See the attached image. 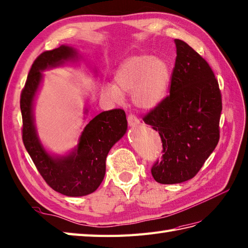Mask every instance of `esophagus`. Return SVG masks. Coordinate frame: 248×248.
I'll return each mask as SVG.
<instances>
[{"mask_svg": "<svg viewBox=\"0 0 248 248\" xmlns=\"http://www.w3.org/2000/svg\"><path fill=\"white\" fill-rule=\"evenodd\" d=\"M128 124H129L130 126H132V128H133V126L140 125V119H138L136 116H134V115L131 114V115H129V116H128Z\"/></svg>", "mask_w": 248, "mask_h": 248, "instance_id": "obj_1", "label": "esophagus"}]
</instances>
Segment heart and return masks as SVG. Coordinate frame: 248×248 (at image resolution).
<instances>
[{
  "mask_svg": "<svg viewBox=\"0 0 248 248\" xmlns=\"http://www.w3.org/2000/svg\"><path fill=\"white\" fill-rule=\"evenodd\" d=\"M171 71L165 60L150 55L133 56L124 61L115 74V83L102 86V93L116 105L124 102V94L141 110H152L168 94Z\"/></svg>",
  "mask_w": 248,
  "mask_h": 248,
  "instance_id": "obj_1",
  "label": "heart"
}]
</instances>
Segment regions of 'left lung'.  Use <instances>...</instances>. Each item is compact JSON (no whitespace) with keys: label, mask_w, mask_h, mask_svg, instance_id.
Here are the masks:
<instances>
[{"label":"left lung","mask_w":248,"mask_h":248,"mask_svg":"<svg viewBox=\"0 0 248 248\" xmlns=\"http://www.w3.org/2000/svg\"><path fill=\"white\" fill-rule=\"evenodd\" d=\"M176 59L170 95L143 122L158 132L163 158L151 169L159 184H180L195 176L220 138L222 98L211 67L197 51L175 39Z\"/></svg>","instance_id":"left-lung-1"}]
</instances>
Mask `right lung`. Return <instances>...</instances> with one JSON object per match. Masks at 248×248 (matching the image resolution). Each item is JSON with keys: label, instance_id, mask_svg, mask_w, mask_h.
Instances as JSON below:
<instances>
[{"label": "right lung", "instance_id": "add662e5", "mask_svg": "<svg viewBox=\"0 0 248 248\" xmlns=\"http://www.w3.org/2000/svg\"><path fill=\"white\" fill-rule=\"evenodd\" d=\"M79 59L77 49L70 45L44 51L31 65L20 100L22 138L26 150L45 182L55 191L67 197H83L100 186L106 174L108 153L128 129L124 111L115 108L92 119L83 129L77 146L67 154H51L44 148L33 115L34 100L43 80L42 72ZM88 112L86 108L84 114Z\"/></svg>", "mask_w": 248, "mask_h": 248}]
</instances>
